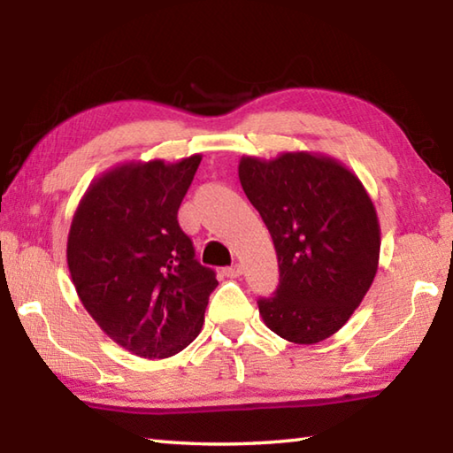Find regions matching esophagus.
Instances as JSON below:
<instances>
[{"mask_svg":"<svg viewBox=\"0 0 453 453\" xmlns=\"http://www.w3.org/2000/svg\"><path fill=\"white\" fill-rule=\"evenodd\" d=\"M242 265L240 264H234V265H229V267H224V275L226 278H240L242 275Z\"/></svg>","mask_w":453,"mask_h":453,"instance_id":"esophagus-1","label":"esophagus"}]
</instances>
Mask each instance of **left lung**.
Listing matches in <instances>:
<instances>
[{
	"instance_id": "1",
	"label": "left lung",
	"mask_w": 453,
	"mask_h": 453,
	"mask_svg": "<svg viewBox=\"0 0 453 453\" xmlns=\"http://www.w3.org/2000/svg\"><path fill=\"white\" fill-rule=\"evenodd\" d=\"M240 181L278 254L280 286L257 300L265 326L305 346L334 335L378 272V213L362 181L308 151L242 157Z\"/></svg>"
}]
</instances>
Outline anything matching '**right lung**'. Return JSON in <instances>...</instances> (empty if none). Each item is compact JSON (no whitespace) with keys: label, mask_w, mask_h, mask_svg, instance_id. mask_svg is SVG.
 <instances>
[{"label":"right lung","mask_w":453,"mask_h":453,"mask_svg":"<svg viewBox=\"0 0 453 453\" xmlns=\"http://www.w3.org/2000/svg\"><path fill=\"white\" fill-rule=\"evenodd\" d=\"M199 162L202 156L113 167L81 197L67 235V267L83 308L140 357L188 348L218 286L178 221Z\"/></svg>","instance_id":"add662e5"}]
</instances>
